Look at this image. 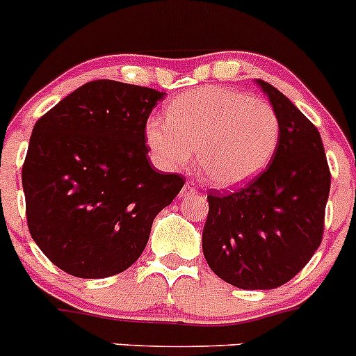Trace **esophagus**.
I'll use <instances>...</instances> for the list:
<instances>
[{"mask_svg": "<svg viewBox=\"0 0 356 356\" xmlns=\"http://www.w3.org/2000/svg\"><path fill=\"white\" fill-rule=\"evenodd\" d=\"M196 193H198V189H196V186L193 184L191 181H188L184 184V188H182V191H181V195L182 196H195Z\"/></svg>", "mask_w": 356, "mask_h": 356, "instance_id": "1", "label": "esophagus"}]
</instances>
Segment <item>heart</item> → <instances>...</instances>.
I'll list each match as a JSON object with an SVG mask.
<instances>
[{"mask_svg":"<svg viewBox=\"0 0 356 356\" xmlns=\"http://www.w3.org/2000/svg\"><path fill=\"white\" fill-rule=\"evenodd\" d=\"M146 145L163 168L196 167L220 189L239 188L265 170L277 152L281 120L268 103L231 88L204 86L175 98L167 120L152 117Z\"/></svg>","mask_w":356,"mask_h":356,"instance_id":"obj_1","label":"heart"}]
</instances>
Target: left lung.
<instances>
[{
    "mask_svg": "<svg viewBox=\"0 0 356 356\" xmlns=\"http://www.w3.org/2000/svg\"><path fill=\"white\" fill-rule=\"evenodd\" d=\"M281 120L267 170L232 193L208 195L203 254L241 289H274L308 264L324 234L331 172L317 127L281 91L257 79Z\"/></svg>",
    "mask_w": 356,
    "mask_h": 356,
    "instance_id": "1",
    "label": "left lung"
}]
</instances>
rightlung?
Here are the masks:
<instances>
[{
    "instance_id": "1",
    "label": "right lung",
    "mask_w": 356,
    "mask_h": 356,
    "mask_svg": "<svg viewBox=\"0 0 356 356\" xmlns=\"http://www.w3.org/2000/svg\"><path fill=\"white\" fill-rule=\"evenodd\" d=\"M163 95L102 79L35 122L22 167L29 232L67 274L102 279L131 267L184 186L148 158L145 127Z\"/></svg>"
}]
</instances>
